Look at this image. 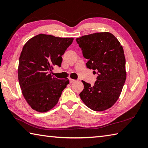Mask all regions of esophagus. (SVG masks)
I'll list each match as a JSON object with an SVG mask.
<instances>
[{
	"instance_id": "34e87169",
	"label": "esophagus",
	"mask_w": 148,
	"mask_h": 148,
	"mask_svg": "<svg viewBox=\"0 0 148 148\" xmlns=\"http://www.w3.org/2000/svg\"><path fill=\"white\" fill-rule=\"evenodd\" d=\"M75 81H76V80L72 79H71V78H70V79H69V82H70V83H74V82H75Z\"/></svg>"
}]
</instances>
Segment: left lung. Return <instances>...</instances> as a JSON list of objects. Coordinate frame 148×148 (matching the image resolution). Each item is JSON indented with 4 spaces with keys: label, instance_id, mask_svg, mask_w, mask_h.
I'll list each match as a JSON object with an SVG mask.
<instances>
[{
    "label": "left lung",
    "instance_id": "8db88e82",
    "mask_svg": "<svg viewBox=\"0 0 148 148\" xmlns=\"http://www.w3.org/2000/svg\"><path fill=\"white\" fill-rule=\"evenodd\" d=\"M76 41L88 60L86 67L99 75L93 86L82 81L81 99L93 111H105L117 101L126 80L123 49L117 38L107 32L83 36Z\"/></svg>",
    "mask_w": 148,
    "mask_h": 148
}]
</instances>
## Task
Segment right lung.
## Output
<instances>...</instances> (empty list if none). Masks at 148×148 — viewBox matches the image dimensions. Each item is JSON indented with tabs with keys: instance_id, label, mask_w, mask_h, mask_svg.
<instances>
[{
	"instance_id": "1",
	"label": "right lung",
	"mask_w": 148,
	"mask_h": 148,
	"mask_svg": "<svg viewBox=\"0 0 148 148\" xmlns=\"http://www.w3.org/2000/svg\"><path fill=\"white\" fill-rule=\"evenodd\" d=\"M72 37L40 34L25 43L19 59L18 81L21 92L32 109L45 112L58 103L69 81L58 79L50 73L60 67L62 56L73 42Z\"/></svg>"
}]
</instances>
